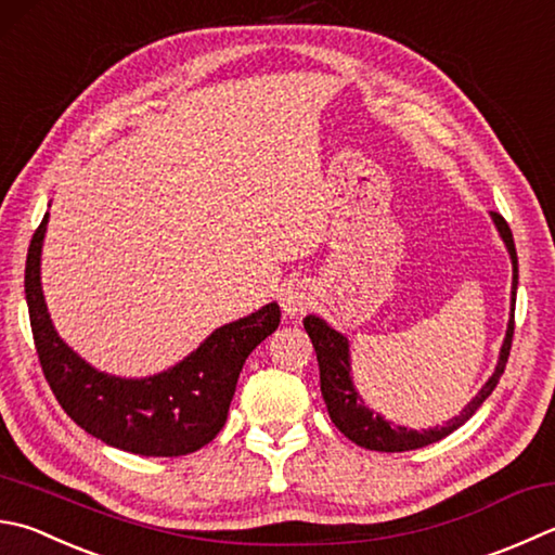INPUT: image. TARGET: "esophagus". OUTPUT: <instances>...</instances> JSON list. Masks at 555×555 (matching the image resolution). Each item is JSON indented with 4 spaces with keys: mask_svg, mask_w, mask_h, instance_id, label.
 Returning a JSON list of instances; mask_svg holds the SVG:
<instances>
[{
    "mask_svg": "<svg viewBox=\"0 0 555 555\" xmlns=\"http://www.w3.org/2000/svg\"><path fill=\"white\" fill-rule=\"evenodd\" d=\"M280 307H282V311L287 313V317H297V313H301V311H307L309 307H311V297H309V292H307V287L305 285H289L282 289V295H280Z\"/></svg>",
    "mask_w": 555,
    "mask_h": 555,
    "instance_id": "1",
    "label": "esophagus"
}]
</instances>
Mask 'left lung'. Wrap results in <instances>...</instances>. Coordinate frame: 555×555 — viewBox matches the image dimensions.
<instances>
[{"label": "left lung", "mask_w": 555, "mask_h": 555, "mask_svg": "<svg viewBox=\"0 0 555 555\" xmlns=\"http://www.w3.org/2000/svg\"><path fill=\"white\" fill-rule=\"evenodd\" d=\"M495 222V229L500 238H503L507 246V254L512 258V299H509V321H507V333L503 340V348H500V358L495 364V372L488 376V382L480 386V391L474 396L472 401L464 405V411L454 415L452 421H447L442 427H427V430H411L405 425H393L386 421L384 415L374 413L370 405H364L362 396L354 389L352 382V367H350V343L348 338L331 328L321 317H309L305 319V328L311 338L313 350H317L319 360V374H321V396L326 401L331 421L336 423L338 430L360 444L364 449H372V452H408V449H421L433 442H440L442 437L452 435L456 427H462L468 417H472L480 403H483L500 382V376L505 372V364L509 358L512 348V333H515V297H517V250H515V238L503 215L490 212Z\"/></svg>", "instance_id": "8db88e82"}]
</instances>
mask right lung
I'll use <instances>...</instances> for the list:
<instances>
[{
    "instance_id": "1",
    "label": "right lung",
    "mask_w": 555,
    "mask_h": 555,
    "mask_svg": "<svg viewBox=\"0 0 555 555\" xmlns=\"http://www.w3.org/2000/svg\"><path fill=\"white\" fill-rule=\"evenodd\" d=\"M48 212L26 258V301L40 367L57 403L83 433L140 456H183L212 442L227 423L238 372L258 343L280 323L270 301L215 328L179 364L142 379L99 372L57 336L40 287V250Z\"/></svg>"
}]
</instances>
